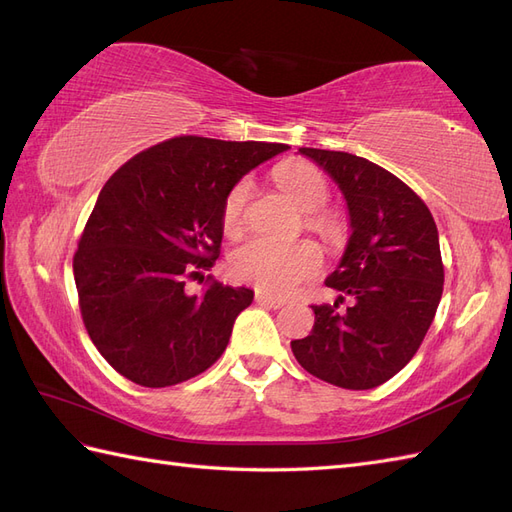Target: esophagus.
Returning <instances> with one entry per match:
<instances>
[{
    "label": "esophagus",
    "mask_w": 512,
    "mask_h": 512,
    "mask_svg": "<svg viewBox=\"0 0 512 512\" xmlns=\"http://www.w3.org/2000/svg\"><path fill=\"white\" fill-rule=\"evenodd\" d=\"M256 303L262 307H271V309H280L286 305L282 299H273V297H267V294H256Z\"/></svg>",
    "instance_id": "1"
}]
</instances>
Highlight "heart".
<instances>
[{
  "mask_svg": "<svg viewBox=\"0 0 512 512\" xmlns=\"http://www.w3.org/2000/svg\"><path fill=\"white\" fill-rule=\"evenodd\" d=\"M275 181L305 211V224L322 237L337 239L344 220L335 209H327L331 183L322 170L307 160H288L275 168ZM252 181L241 177L232 183L222 200V230L237 237L245 224V207L250 200ZM322 267V254L312 241L275 243L250 239L230 256V273L239 282L254 286L271 297H288Z\"/></svg>",
  "mask_w": 512,
  "mask_h": 512,
  "instance_id": "b5f03b06",
  "label": "heart"
}]
</instances>
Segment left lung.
<instances>
[{"instance_id": "8db88e82", "label": "left lung", "mask_w": 512, "mask_h": 512, "mask_svg": "<svg viewBox=\"0 0 512 512\" xmlns=\"http://www.w3.org/2000/svg\"><path fill=\"white\" fill-rule=\"evenodd\" d=\"M299 151L344 192L352 235L324 282L342 294L333 305H312V333L290 348L324 382L374 389L408 365L436 316L444 288L438 228L423 198L382 166L346 151ZM346 298L351 307L337 313Z\"/></svg>"}]
</instances>
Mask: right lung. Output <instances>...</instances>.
<instances>
[{"label": "right lung", "instance_id": "add662e5", "mask_svg": "<svg viewBox=\"0 0 512 512\" xmlns=\"http://www.w3.org/2000/svg\"><path fill=\"white\" fill-rule=\"evenodd\" d=\"M282 143L175 136L136 153L104 183L72 269L91 342L123 378L149 389L203 374L228 346L250 288L207 277L222 247L232 183L286 151Z\"/></svg>", "mask_w": 512, "mask_h": 512}]
</instances>
